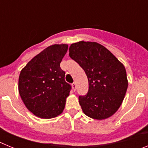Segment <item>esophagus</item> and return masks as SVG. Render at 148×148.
Segmentation results:
<instances>
[{
  "label": "esophagus",
  "mask_w": 148,
  "mask_h": 148,
  "mask_svg": "<svg viewBox=\"0 0 148 148\" xmlns=\"http://www.w3.org/2000/svg\"><path fill=\"white\" fill-rule=\"evenodd\" d=\"M72 87H73V90H74V91H75V87H76V85H75V83L72 84Z\"/></svg>",
  "instance_id": "obj_1"
}]
</instances>
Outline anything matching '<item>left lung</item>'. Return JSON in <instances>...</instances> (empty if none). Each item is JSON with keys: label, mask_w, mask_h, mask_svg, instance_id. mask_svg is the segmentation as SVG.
<instances>
[{"label": "left lung", "mask_w": 148, "mask_h": 148, "mask_svg": "<svg viewBox=\"0 0 148 148\" xmlns=\"http://www.w3.org/2000/svg\"><path fill=\"white\" fill-rule=\"evenodd\" d=\"M69 52L88 79V92L78 98L84 113L97 120L113 116L120 108L128 87L125 66L99 43L79 41L72 44Z\"/></svg>", "instance_id": "left-lung-1"}]
</instances>
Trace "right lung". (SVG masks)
Instances as JSON below:
<instances>
[{
	"instance_id": "obj_1",
	"label": "right lung",
	"mask_w": 148,
	"mask_h": 148,
	"mask_svg": "<svg viewBox=\"0 0 148 148\" xmlns=\"http://www.w3.org/2000/svg\"><path fill=\"white\" fill-rule=\"evenodd\" d=\"M67 44L51 45L30 60L21 70L18 91L23 104L35 116L48 119L63 113L71 86L64 80L60 63Z\"/></svg>"
}]
</instances>
